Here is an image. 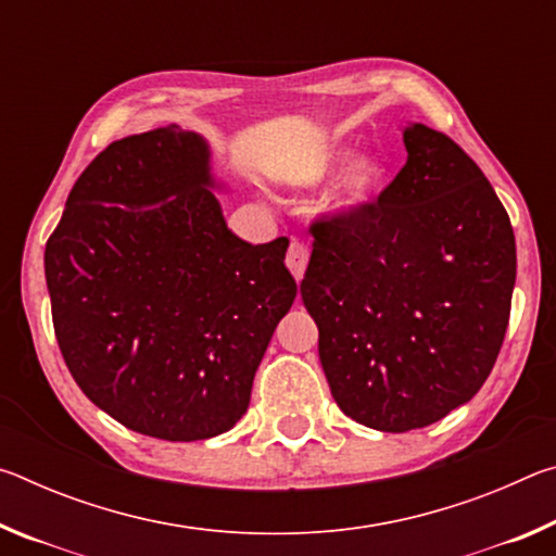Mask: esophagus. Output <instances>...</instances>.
<instances>
[{
    "label": "esophagus",
    "instance_id": "1",
    "mask_svg": "<svg viewBox=\"0 0 556 556\" xmlns=\"http://www.w3.org/2000/svg\"><path fill=\"white\" fill-rule=\"evenodd\" d=\"M306 265H308V248H306L304 242L291 240L289 252H287V267H289L291 275H294L296 281H299L301 277H304Z\"/></svg>",
    "mask_w": 556,
    "mask_h": 556
}]
</instances>
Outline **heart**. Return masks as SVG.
Masks as SVG:
<instances>
[{"instance_id": "1", "label": "heart", "mask_w": 556, "mask_h": 556, "mask_svg": "<svg viewBox=\"0 0 556 556\" xmlns=\"http://www.w3.org/2000/svg\"><path fill=\"white\" fill-rule=\"evenodd\" d=\"M351 156V147H333L318 159V162L308 168L301 181L304 184H318L326 176H331L338 166H343V172L338 174L333 186L328 188V193L321 201L324 215L333 220H348L353 215L363 213L368 205L378 201V195L384 188V178H388V166H384L382 156L375 152H363Z\"/></svg>"}]
</instances>
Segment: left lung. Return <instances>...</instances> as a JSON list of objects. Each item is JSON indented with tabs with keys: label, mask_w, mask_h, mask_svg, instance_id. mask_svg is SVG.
Masks as SVG:
<instances>
[{
	"label": "left lung",
	"mask_w": 556,
	"mask_h": 556,
	"mask_svg": "<svg viewBox=\"0 0 556 556\" xmlns=\"http://www.w3.org/2000/svg\"><path fill=\"white\" fill-rule=\"evenodd\" d=\"M407 164L363 213L314 225L301 299L343 414L402 434L483 388L501 353L517 271L515 235L464 149L421 122Z\"/></svg>",
	"instance_id": "obj_1"
}]
</instances>
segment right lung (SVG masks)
I'll list each match as a JSON object with an SVG mask.
<instances>
[{
    "mask_svg": "<svg viewBox=\"0 0 556 556\" xmlns=\"http://www.w3.org/2000/svg\"><path fill=\"white\" fill-rule=\"evenodd\" d=\"M211 147L178 125L112 142L75 181L43 269L63 361L86 397L139 434L199 441L248 412L296 299L277 238L225 223Z\"/></svg>",
    "mask_w": 556,
    "mask_h": 556,
    "instance_id": "1",
    "label": "right lung"
}]
</instances>
